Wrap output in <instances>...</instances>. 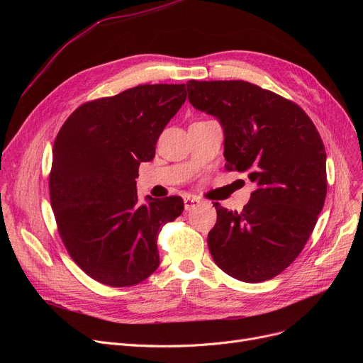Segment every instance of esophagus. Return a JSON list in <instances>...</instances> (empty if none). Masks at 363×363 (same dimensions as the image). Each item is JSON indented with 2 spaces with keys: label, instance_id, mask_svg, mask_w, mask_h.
<instances>
[{
  "label": "esophagus",
  "instance_id": "obj_1",
  "mask_svg": "<svg viewBox=\"0 0 363 363\" xmlns=\"http://www.w3.org/2000/svg\"><path fill=\"white\" fill-rule=\"evenodd\" d=\"M199 204H200V200L196 197H185L184 199L185 211H193V208H196Z\"/></svg>",
  "mask_w": 363,
  "mask_h": 363
}]
</instances>
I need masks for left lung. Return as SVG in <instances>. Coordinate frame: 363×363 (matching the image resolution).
<instances>
[{"label":"left lung","mask_w":363,"mask_h":363,"mask_svg":"<svg viewBox=\"0 0 363 363\" xmlns=\"http://www.w3.org/2000/svg\"><path fill=\"white\" fill-rule=\"evenodd\" d=\"M188 100L225 133L226 170L256 184L241 212L215 203L207 235L219 268L244 282L281 274L306 245L327 197V155L300 106L245 81H188Z\"/></svg>","instance_id":"obj_1"}]
</instances>
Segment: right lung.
<instances>
[{
	"label": "right lung",
	"mask_w": 363,
	"mask_h": 363,
	"mask_svg": "<svg viewBox=\"0 0 363 363\" xmlns=\"http://www.w3.org/2000/svg\"><path fill=\"white\" fill-rule=\"evenodd\" d=\"M185 99V84L138 85L84 103L57 133L50 172L57 230L73 262L100 284L130 287L159 268L157 235L184 212V200L147 196L140 204L135 178Z\"/></svg>",
	"instance_id": "right-lung-1"
}]
</instances>
